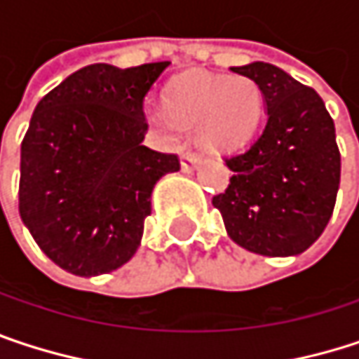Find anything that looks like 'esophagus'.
Segmentation results:
<instances>
[{
  "instance_id": "esophagus-1",
  "label": "esophagus",
  "mask_w": 359,
  "mask_h": 359,
  "mask_svg": "<svg viewBox=\"0 0 359 359\" xmlns=\"http://www.w3.org/2000/svg\"><path fill=\"white\" fill-rule=\"evenodd\" d=\"M199 164H201V158H199L197 154H193V151H184L182 158H180V168H182V172H191V170H195Z\"/></svg>"
}]
</instances>
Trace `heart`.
Returning <instances> with one entry per match:
<instances>
[{"instance_id": "heart-1", "label": "heart", "mask_w": 359, "mask_h": 359, "mask_svg": "<svg viewBox=\"0 0 359 359\" xmlns=\"http://www.w3.org/2000/svg\"><path fill=\"white\" fill-rule=\"evenodd\" d=\"M164 111L180 128H197L210 151H235L255 133L262 91L250 76L182 72L164 91Z\"/></svg>"}]
</instances>
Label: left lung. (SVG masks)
Masks as SVG:
<instances>
[{"instance_id": "left-lung-1", "label": "left lung", "mask_w": 359, "mask_h": 359, "mask_svg": "<svg viewBox=\"0 0 359 359\" xmlns=\"http://www.w3.org/2000/svg\"><path fill=\"white\" fill-rule=\"evenodd\" d=\"M231 70L257 83L266 124L250 149L226 160L231 184L212 203L243 250L299 255L323 235L337 201L341 154L334 122L323 97L285 70L266 62Z\"/></svg>"}]
</instances>
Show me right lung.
<instances>
[{
    "label": "right lung",
    "mask_w": 359,
    "mask_h": 359,
    "mask_svg": "<svg viewBox=\"0 0 359 359\" xmlns=\"http://www.w3.org/2000/svg\"><path fill=\"white\" fill-rule=\"evenodd\" d=\"M170 62L91 64L36 104L20 147L18 210L41 251L76 276L124 266L156 182L179 158L143 145V102Z\"/></svg>",
    "instance_id": "add662e5"
}]
</instances>
